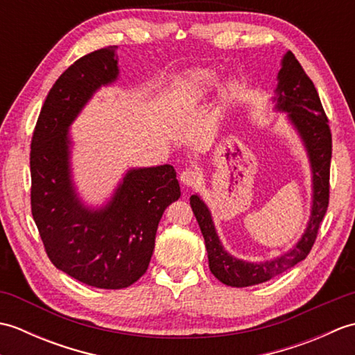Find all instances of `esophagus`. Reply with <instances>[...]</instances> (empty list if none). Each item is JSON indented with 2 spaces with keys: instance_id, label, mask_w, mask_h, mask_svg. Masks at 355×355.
<instances>
[{
  "instance_id": "obj_1",
  "label": "esophagus",
  "mask_w": 355,
  "mask_h": 355,
  "mask_svg": "<svg viewBox=\"0 0 355 355\" xmlns=\"http://www.w3.org/2000/svg\"><path fill=\"white\" fill-rule=\"evenodd\" d=\"M198 180H200L198 173L193 172L192 169H186V171H183L182 173H180V182H182L186 187L197 186Z\"/></svg>"
}]
</instances>
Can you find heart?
I'll return each instance as SVG.
<instances>
[{
  "mask_svg": "<svg viewBox=\"0 0 355 355\" xmlns=\"http://www.w3.org/2000/svg\"><path fill=\"white\" fill-rule=\"evenodd\" d=\"M191 80L195 87L207 88V87H214L216 84L218 78L216 74L210 70H198L192 74Z\"/></svg>",
  "mask_w": 355,
  "mask_h": 355,
  "instance_id": "1",
  "label": "heart"
}]
</instances>
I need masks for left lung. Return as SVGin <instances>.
Here are the masks:
<instances>
[{
    "label": "left lung",
    "mask_w": 355,
    "mask_h": 355,
    "mask_svg": "<svg viewBox=\"0 0 355 355\" xmlns=\"http://www.w3.org/2000/svg\"><path fill=\"white\" fill-rule=\"evenodd\" d=\"M276 108L288 112V119L304 140L313 171V206L310 223L302 238L288 253L267 262H245L224 250L216 235L212 216L198 195L191 197V207L205 238L209 268L218 281L229 286H250L270 281L304 261L318 238V232L329 202V166L333 154V139L328 117L323 111L320 97L313 80L291 51L282 59V69L277 74Z\"/></svg>",
    "instance_id": "1"
}]
</instances>
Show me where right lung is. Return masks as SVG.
Returning a JSON list of instances; mask_svg holds the SVG:
<instances>
[{"label": "right lung", "instance_id": "1", "mask_svg": "<svg viewBox=\"0 0 355 355\" xmlns=\"http://www.w3.org/2000/svg\"><path fill=\"white\" fill-rule=\"evenodd\" d=\"M116 49L88 53L59 76L30 145V201L45 253L64 273L105 290L126 288L146 273L160 218L182 195L171 164L128 171L102 209L85 207L74 192L69 128L97 89L117 79Z\"/></svg>", "mask_w": 355, "mask_h": 355}]
</instances>
